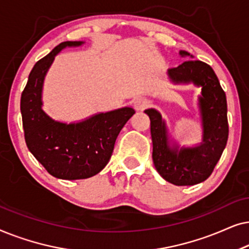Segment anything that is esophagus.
Listing matches in <instances>:
<instances>
[{"label": "esophagus", "mask_w": 249, "mask_h": 249, "mask_svg": "<svg viewBox=\"0 0 249 249\" xmlns=\"http://www.w3.org/2000/svg\"><path fill=\"white\" fill-rule=\"evenodd\" d=\"M148 104H149V102L146 100V98H144V97H138V98H136V100L134 101V107L137 111L144 110V108H146V107H148Z\"/></svg>", "instance_id": "1"}]
</instances>
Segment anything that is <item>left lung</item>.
<instances>
[{
  "mask_svg": "<svg viewBox=\"0 0 249 249\" xmlns=\"http://www.w3.org/2000/svg\"><path fill=\"white\" fill-rule=\"evenodd\" d=\"M181 56H190L180 51ZM175 84H190L202 87L198 107L202 118L203 141L195 147H170L168 129L162 115L154 108L145 110L151 120L153 162L163 179L176 186H193L211 176L227 145L229 127L227 98L212 68L199 60H187L168 70Z\"/></svg>",
  "mask_w": 249,
  "mask_h": 249,
  "instance_id": "8db88e82",
  "label": "left lung"
}]
</instances>
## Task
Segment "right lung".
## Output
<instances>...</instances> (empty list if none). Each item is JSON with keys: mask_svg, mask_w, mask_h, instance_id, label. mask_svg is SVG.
<instances>
[{"mask_svg": "<svg viewBox=\"0 0 249 249\" xmlns=\"http://www.w3.org/2000/svg\"><path fill=\"white\" fill-rule=\"evenodd\" d=\"M83 44L63 42L40 59L30 71L20 101L27 147L50 175L59 179H86L102 171L110 161L119 132L135 114L134 108L125 107L64 124L43 111V84L54 57L64 47Z\"/></svg>", "mask_w": 249, "mask_h": 249, "instance_id": "right-lung-1", "label": "right lung"}]
</instances>
